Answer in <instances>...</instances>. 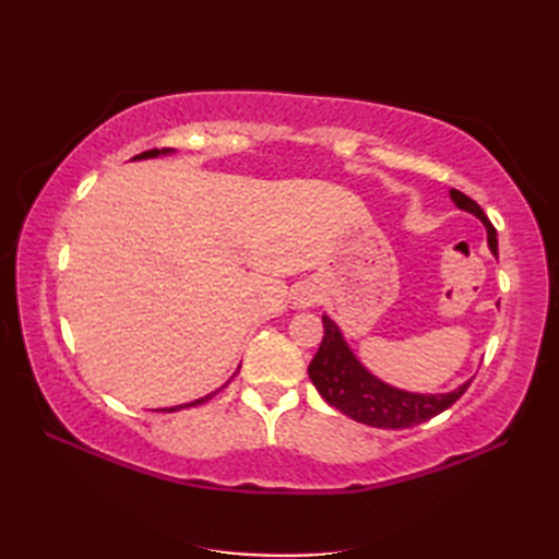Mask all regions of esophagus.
I'll list each match as a JSON object with an SVG mask.
<instances>
[{
  "instance_id": "obj_1",
  "label": "esophagus",
  "mask_w": 559,
  "mask_h": 559,
  "mask_svg": "<svg viewBox=\"0 0 559 559\" xmlns=\"http://www.w3.org/2000/svg\"><path fill=\"white\" fill-rule=\"evenodd\" d=\"M317 300H319V288L314 286V283H302V286H298L293 293V305L298 307V310L314 307Z\"/></svg>"
}]
</instances>
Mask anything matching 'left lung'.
Returning <instances> with one entry per match:
<instances>
[{
	"label": "left lung",
	"instance_id": "8db88e82",
	"mask_svg": "<svg viewBox=\"0 0 559 559\" xmlns=\"http://www.w3.org/2000/svg\"><path fill=\"white\" fill-rule=\"evenodd\" d=\"M449 197L461 211H468L480 218L485 230H488L490 252L497 257V230L483 209L459 189H451ZM322 322L324 338L319 343V350L307 372H310L312 384L329 406L338 408L343 415L362 425L382 427V430H403V427L420 425L447 411L451 403H456L471 384L468 379L466 384L449 391V394H415V391L391 386L377 379L355 358L334 319L324 314Z\"/></svg>",
	"mask_w": 559,
	"mask_h": 559
}]
</instances>
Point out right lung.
<instances>
[{"instance_id": "add662e5", "label": "right lung", "mask_w": 559, "mask_h": 559, "mask_svg": "<svg viewBox=\"0 0 559 559\" xmlns=\"http://www.w3.org/2000/svg\"><path fill=\"white\" fill-rule=\"evenodd\" d=\"M173 153V148H151V151H144V153H139V156H134L132 160H146V158H158V156H170ZM216 396V391H213V394H206V396H201V399H197V401H189V403H180V406H170V408H158L160 413H175V411H182V408H192V406H199V403H206L209 399H213Z\"/></svg>"}]
</instances>
